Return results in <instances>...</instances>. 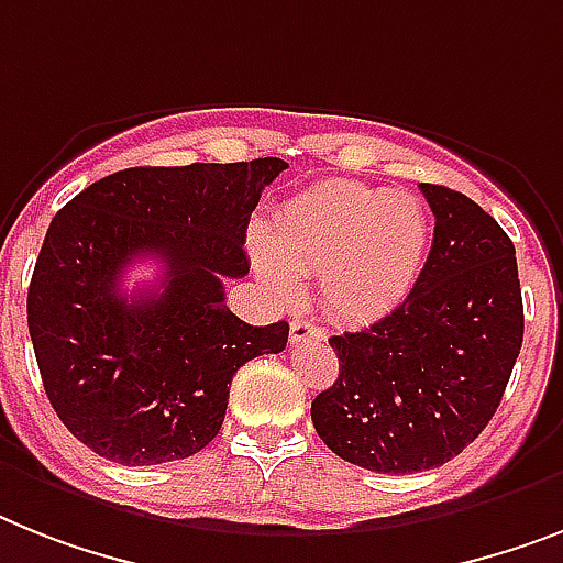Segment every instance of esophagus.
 I'll list each match as a JSON object with an SVG mask.
<instances>
[{"label": "esophagus", "mask_w": 563, "mask_h": 563, "mask_svg": "<svg viewBox=\"0 0 563 563\" xmlns=\"http://www.w3.org/2000/svg\"><path fill=\"white\" fill-rule=\"evenodd\" d=\"M324 331L310 319H296L290 324V342L292 345H305V342H322Z\"/></svg>", "instance_id": "34e87169"}]
</instances>
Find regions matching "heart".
<instances>
[{"instance_id":"1","label":"heart","mask_w":563,"mask_h":563,"mask_svg":"<svg viewBox=\"0 0 563 563\" xmlns=\"http://www.w3.org/2000/svg\"><path fill=\"white\" fill-rule=\"evenodd\" d=\"M431 224L411 195H391L354 180H324L278 212L273 235L255 232V271L292 299L301 276H322L333 313L365 322L388 313L415 290Z\"/></svg>"}]
</instances>
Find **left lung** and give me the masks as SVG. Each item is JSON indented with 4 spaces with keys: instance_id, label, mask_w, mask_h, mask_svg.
Returning a JSON list of instances; mask_svg holds the SVG:
<instances>
[{
    "instance_id": "left-lung-1",
    "label": "left lung",
    "mask_w": 563,
    "mask_h": 563,
    "mask_svg": "<svg viewBox=\"0 0 563 563\" xmlns=\"http://www.w3.org/2000/svg\"><path fill=\"white\" fill-rule=\"evenodd\" d=\"M434 241L408 299L331 336L339 376L310 406L333 454L383 475L443 466L498 411L523 342L515 244L463 192L420 184Z\"/></svg>"
}]
</instances>
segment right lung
<instances>
[{"label": "right lung", "instance_id": "obj_1", "mask_svg": "<svg viewBox=\"0 0 563 563\" xmlns=\"http://www.w3.org/2000/svg\"><path fill=\"white\" fill-rule=\"evenodd\" d=\"M282 169V157L132 166L54 216L27 331L51 406L91 452L123 466L192 457L221 431L235 371L285 351L290 324L253 328L224 305V278L250 273V216ZM137 257L165 273L125 297Z\"/></svg>", "mask_w": 563, "mask_h": 563}]
</instances>
